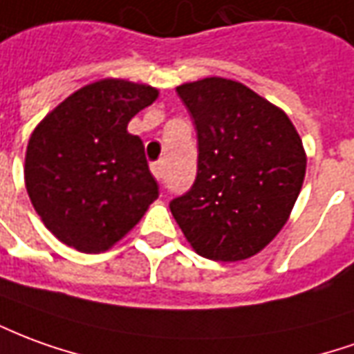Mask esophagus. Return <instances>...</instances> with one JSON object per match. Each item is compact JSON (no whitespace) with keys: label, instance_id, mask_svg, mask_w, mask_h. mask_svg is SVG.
Instances as JSON below:
<instances>
[{"label":"esophagus","instance_id":"esophagus-1","mask_svg":"<svg viewBox=\"0 0 354 354\" xmlns=\"http://www.w3.org/2000/svg\"><path fill=\"white\" fill-rule=\"evenodd\" d=\"M151 172L153 176L157 178L159 182H162V178H165V167H162V162H153Z\"/></svg>","mask_w":354,"mask_h":354}]
</instances>
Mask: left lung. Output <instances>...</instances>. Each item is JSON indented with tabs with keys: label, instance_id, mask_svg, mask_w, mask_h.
<instances>
[{
	"label": "left lung",
	"instance_id": "left-lung-1",
	"mask_svg": "<svg viewBox=\"0 0 354 354\" xmlns=\"http://www.w3.org/2000/svg\"><path fill=\"white\" fill-rule=\"evenodd\" d=\"M197 130L192 189L170 212L197 254L236 263L286 226L303 187L306 153L289 117L241 82L211 76L176 88Z\"/></svg>",
	"mask_w": 354,
	"mask_h": 354
}]
</instances>
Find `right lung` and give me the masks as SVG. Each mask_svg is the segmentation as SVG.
<instances>
[{"mask_svg":"<svg viewBox=\"0 0 354 354\" xmlns=\"http://www.w3.org/2000/svg\"><path fill=\"white\" fill-rule=\"evenodd\" d=\"M159 97L147 84L103 78L61 101L26 147L24 184L53 236L103 253L134 228L157 197L143 143L128 122Z\"/></svg>","mask_w":354,"mask_h":354,"instance_id":"obj_1","label":"right lung"}]
</instances>
